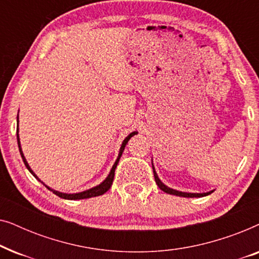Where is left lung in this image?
Returning a JSON list of instances; mask_svg holds the SVG:
<instances>
[{"label":"left lung","instance_id":"8db88e82","mask_svg":"<svg viewBox=\"0 0 259 259\" xmlns=\"http://www.w3.org/2000/svg\"><path fill=\"white\" fill-rule=\"evenodd\" d=\"M152 168H153L154 180H155V183H157V185L159 186V189H160L161 191H164V192H166V193H168V194H173V196H178V197H185V198H200V197L208 196V194H211L214 191V190H212V191H208V192H203V193H191V192H183V191L171 189V187L166 186L165 184L162 183L160 179H159L157 172H155L153 160H152Z\"/></svg>","mask_w":259,"mask_h":259}]
</instances>
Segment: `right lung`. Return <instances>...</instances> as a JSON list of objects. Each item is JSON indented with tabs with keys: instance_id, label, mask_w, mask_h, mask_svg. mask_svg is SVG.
<instances>
[{
	"instance_id": "right-lung-1",
	"label": "right lung",
	"mask_w": 259,
	"mask_h": 259,
	"mask_svg": "<svg viewBox=\"0 0 259 259\" xmlns=\"http://www.w3.org/2000/svg\"><path fill=\"white\" fill-rule=\"evenodd\" d=\"M136 134H138V132H136V131H134V132L130 133L128 136H127V137L125 138V139H123L122 144H121V147H120V150H119L118 158H116L115 162H114V164H113V166H112L111 171H109L108 176L106 177V179L104 180V182H101V183L99 184V185H97V186L92 187V189H88V190L81 191V192H76V193H65V192H60V191H56V190H54V189H51V187L46 185V184H45L44 182H41L40 178H38V177H37L36 175H35L33 169L30 168V166H29V164H28L27 159H26V157H24V154H23L22 147H21L20 136H19V114H17V131H16V136H17V145H19L20 154H21V157H22V160H23V162H24V165H26V167L28 168V171H29V172L31 173V175H33V176L35 177V178H36V179L38 180V182H41L42 184H44V185H45L46 187H47V189H48L49 191H52L53 193L56 194V196H59L60 198H62V199H68V200L87 199V198L98 197V196H101V194H104L105 192H107V191H108L109 189H111V186H112L113 179H114V172H115V168H116V166H118V162H119V160H120V157H121V154H122L123 150H125L126 144L128 143V140L131 139V138H132L133 136H136Z\"/></svg>"
}]
</instances>
